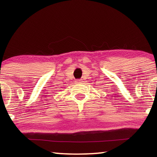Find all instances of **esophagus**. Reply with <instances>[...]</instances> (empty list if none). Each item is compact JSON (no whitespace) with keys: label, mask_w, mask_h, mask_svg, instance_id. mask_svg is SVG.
Listing matches in <instances>:
<instances>
[{"label":"esophagus","mask_w":157,"mask_h":157,"mask_svg":"<svg viewBox=\"0 0 157 157\" xmlns=\"http://www.w3.org/2000/svg\"><path fill=\"white\" fill-rule=\"evenodd\" d=\"M82 82V81L81 80V79H77V80H75L76 84H81Z\"/></svg>","instance_id":"34e87169"}]
</instances>
